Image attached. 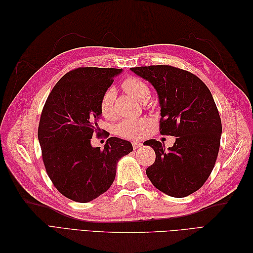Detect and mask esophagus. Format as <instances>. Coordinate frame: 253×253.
<instances>
[{
    "mask_svg": "<svg viewBox=\"0 0 253 253\" xmlns=\"http://www.w3.org/2000/svg\"><path fill=\"white\" fill-rule=\"evenodd\" d=\"M141 147H142V143H141V142L133 141V148H134V150H136V149H139V148H141Z\"/></svg>",
    "mask_w": 253,
    "mask_h": 253,
    "instance_id": "34e87169",
    "label": "esophagus"
}]
</instances>
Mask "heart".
I'll return each instance as SVG.
<instances>
[{
	"label": "heart",
	"instance_id": "1",
	"mask_svg": "<svg viewBox=\"0 0 253 253\" xmlns=\"http://www.w3.org/2000/svg\"><path fill=\"white\" fill-rule=\"evenodd\" d=\"M122 87L126 93L131 94L139 101H145L150 97L151 91L148 84L137 77H128L122 82ZM115 98L116 91L113 87L106 89L100 99V111L102 116L112 119L115 115ZM152 121L148 117L138 119H125L117 125L116 133L127 139H139L147 133Z\"/></svg>",
	"mask_w": 253,
	"mask_h": 253
}]
</instances>
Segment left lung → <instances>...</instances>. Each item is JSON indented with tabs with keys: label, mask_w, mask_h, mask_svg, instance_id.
<instances>
[{
	"label": "left lung",
	"mask_w": 253,
	"mask_h": 253,
	"mask_svg": "<svg viewBox=\"0 0 253 253\" xmlns=\"http://www.w3.org/2000/svg\"><path fill=\"white\" fill-rule=\"evenodd\" d=\"M131 70L157 90L160 134L176 137L168 151L155 139L145 142L156 154L147 169L149 179L173 197L194 193L210 176L220 145L221 121L210 89L196 75L172 65Z\"/></svg>",
	"instance_id": "obj_1"
}]
</instances>
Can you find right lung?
Returning <instances> with one entry per match:
<instances>
[{
  "mask_svg": "<svg viewBox=\"0 0 253 253\" xmlns=\"http://www.w3.org/2000/svg\"><path fill=\"white\" fill-rule=\"evenodd\" d=\"M121 68L78 67L66 73L49 93L41 113L38 138L52 185L70 200L87 203L108 190L118 160L133 151L129 141L110 137L93 148L99 128L100 99ZM109 137L110 134H105Z\"/></svg>",
  "mask_w": 253,
  "mask_h": 253,
  "instance_id": "obj_1",
  "label": "right lung"
}]
</instances>
